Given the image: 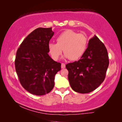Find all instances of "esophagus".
<instances>
[{
	"mask_svg": "<svg viewBox=\"0 0 122 122\" xmlns=\"http://www.w3.org/2000/svg\"><path fill=\"white\" fill-rule=\"evenodd\" d=\"M61 68H62V69H64V68H66V65H65L64 63H61Z\"/></svg>",
	"mask_w": 122,
	"mask_h": 122,
	"instance_id": "obj_1",
	"label": "esophagus"
}]
</instances>
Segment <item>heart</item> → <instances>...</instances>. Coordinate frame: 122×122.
I'll return each mask as SVG.
<instances>
[{"instance_id":"b5f03b06","label":"heart","mask_w":122,"mask_h":122,"mask_svg":"<svg viewBox=\"0 0 122 122\" xmlns=\"http://www.w3.org/2000/svg\"><path fill=\"white\" fill-rule=\"evenodd\" d=\"M88 39L83 33H78L72 30H66L56 38V43H50L48 49L55 61L59 59L64 51L65 58L71 61L80 59L87 48Z\"/></svg>"}]
</instances>
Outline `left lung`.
I'll return each instance as SVG.
<instances>
[{"label":"left lung","mask_w":122,"mask_h":122,"mask_svg":"<svg viewBox=\"0 0 122 122\" xmlns=\"http://www.w3.org/2000/svg\"><path fill=\"white\" fill-rule=\"evenodd\" d=\"M107 50L97 36L90 39L88 48L79 61L68 63V80L73 91L88 93L97 88L106 78L109 66Z\"/></svg>","instance_id":"left-lung-1"}]
</instances>
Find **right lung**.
Returning a JSON list of instances; mask_svg holds the SVG:
<instances>
[{"mask_svg": "<svg viewBox=\"0 0 122 122\" xmlns=\"http://www.w3.org/2000/svg\"><path fill=\"white\" fill-rule=\"evenodd\" d=\"M54 32L51 28H38L30 33L16 51L15 66L20 83L26 91L36 96L49 93L61 64L48 54V45Z\"/></svg>", "mask_w": 122, "mask_h": 122, "instance_id": "right-lung-1", "label": "right lung"}]
</instances>
